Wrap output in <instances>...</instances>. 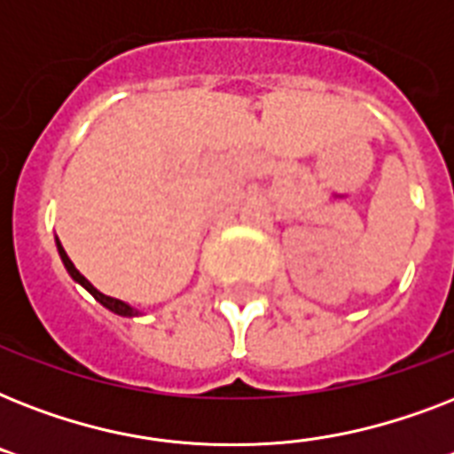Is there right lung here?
Masks as SVG:
<instances>
[{"instance_id":"obj_1","label":"right lung","mask_w":454,"mask_h":454,"mask_svg":"<svg viewBox=\"0 0 454 454\" xmlns=\"http://www.w3.org/2000/svg\"><path fill=\"white\" fill-rule=\"evenodd\" d=\"M56 247H59L60 262H63V266H66V270H67V273H70V278H73L74 283H80L82 287H84V290H87L89 294H91V297L96 299V301H98V303H103V306H106V309H108V310H113V313H117V316H124V317H134V316H138V310L134 309V306H129V303L120 301V299H113V297H108V294H103V292H98V290H96L94 285L89 283L87 278L82 276L80 270L74 269V263L70 262V256L66 254V249L60 247L59 238H56Z\"/></svg>"}]
</instances>
